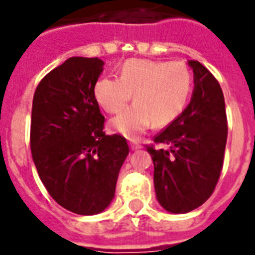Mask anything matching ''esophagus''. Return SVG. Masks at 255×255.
I'll return each mask as SVG.
<instances>
[{
	"label": "esophagus",
	"instance_id": "obj_1",
	"mask_svg": "<svg viewBox=\"0 0 255 255\" xmlns=\"http://www.w3.org/2000/svg\"><path fill=\"white\" fill-rule=\"evenodd\" d=\"M129 147H131V149L132 151H135V149H139L140 148V144H139V143H137V141H131V143H129Z\"/></svg>",
	"mask_w": 255,
	"mask_h": 255
}]
</instances>
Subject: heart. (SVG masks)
Wrapping results in <instances>:
<instances>
[{
  "label": "heart",
  "mask_w": 255,
  "mask_h": 255,
  "mask_svg": "<svg viewBox=\"0 0 255 255\" xmlns=\"http://www.w3.org/2000/svg\"><path fill=\"white\" fill-rule=\"evenodd\" d=\"M192 73L182 61L131 58L120 69V79L103 77L93 87V96L108 114H118L133 95L135 104L110 122V129L136 139L149 126L172 123L187 106Z\"/></svg>",
  "instance_id": "b5f03b06"
}]
</instances>
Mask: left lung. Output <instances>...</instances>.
Instances as JSON below:
<instances>
[{
  "label": "left lung",
  "mask_w": 255,
  "mask_h": 255,
  "mask_svg": "<svg viewBox=\"0 0 255 255\" xmlns=\"http://www.w3.org/2000/svg\"><path fill=\"white\" fill-rule=\"evenodd\" d=\"M194 92L186 110L147 145L156 199L166 211L184 214L203 205L218 183L227 140L221 85L207 68L190 60Z\"/></svg>",
  "instance_id": "obj_1"
}]
</instances>
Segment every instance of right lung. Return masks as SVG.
<instances>
[{"mask_svg": "<svg viewBox=\"0 0 255 255\" xmlns=\"http://www.w3.org/2000/svg\"><path fill=\"white\" fill-rule=\"evenodd\" d=\"M104 61L71 57L37 85L33 96L30 149L50 197L79 215L104 211L115 197L129 148L120 135H106L93 96Z\"/></svg>", "mask_w": 255, "mask_h": 255, "instance_id": "obj_1", "label": "right lung"}]
</instances>
